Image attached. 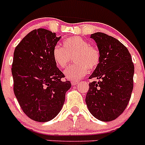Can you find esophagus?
Segmentation results:
<instances>
[{
	"label": "esophagus",
	"mask_w": 145,
	"mask_h": 145,
	"mask_svg": "<svg viewBox=\"0 0 145 145\" xmlns=\"http://www.w3.org/2000/svg\"><path fill=\"white\" fill-rule=\"evenodd\" d=\"M78 83H79V81H72L71 84L72 86H75V85H77V84H78Z\"/></svg>",
	"instance_id": "esophagus-1"
}]
</instances>
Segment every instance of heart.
<instances>
[{"instance_id":"obj_1","label":"heart","mask_w":145,"mask_h":145,"mask_svg":"<svg viewBox=\"0 0 145 145\" xmlns=\"http://www.w3.org/2000/svg\"><path fill=\"white\" fill-rule=\"evenodd\" d=\"M52 57L59 68H65L72 57L75 65H72L64 72V75L70 81H78L90 70L98 66L100 54L98 50L91 46L88 42L80 37H72L64 40L62 48L56 46L52 51Z\"/></svg>"}]
</instances>
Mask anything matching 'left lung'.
Instances as JSON below:
<instances>
[{
    "label": "left lung",
    "instance_id": "obj_1",
    "mask_svg": "<svg viewBox=\"0 0 145 145\" xmlns=\"http://www.w3.org/2000/svg\"><path fill=\"white\" fill-rule=\"evenodd\" d=\"M100 54L98 66L88 78L86 103L93 117L102 121L117 118L127 107L132 93L134 66L129 50L118 40L102 33L91 35Z\"/></svg>",
    "mask_w": 145,
    "mask_h": 145
}]
</instances>
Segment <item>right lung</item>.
<instances>
[{
  "mask_svg": "<svg viewBox=\"0 0 145 145\" xmlns=\"http://www.w3.org/2000/svg\"><path fill=\"white\" fill-rule=\"evenodd\" d=\"M61 36L39 28L28 33L14 52V92L23 112L32 120L47 122L61 111L69 80L55 65L52 51Z\"/></svg>",
  "mask_w": 145,
  "mask_h": 145,
  "instance_id": "1",
  "label": "right lung"
}]
</instances>
